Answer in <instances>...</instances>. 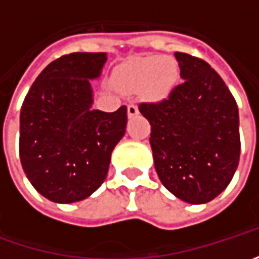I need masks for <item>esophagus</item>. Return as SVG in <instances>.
Returning a JSON list of instances; mask_svg holds the SVG:
<instances>
[{
    "label": "esophagus",
    "instance_id": "obj_1",
    "mask_svg": "<svg viewBox=\"0 0 259 259\" xmlns=\"http://www.w3.org/2000/svg\"><path fill=\"white\" fill-rule=\"evenodd\" d=\"M126 111H128V116H135V115L138 114V108L134 104L128 105V109Z\"/></svg>",
    "mask_w": 259,
    "mask_h": 259
}]
</instances>
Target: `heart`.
Masks as SVG:
<instances>
[{
	"mask_svg": "<svg viewBox=\"0 0 259 259\" xmlns=\"http://www.w3.org/2000/svg\"><path fill=\"white\" fill-rule=\"evenodd\" d=\"M179 76L177 63L171 57H135L121 65L115 72L118 88L126 92L143 89L147 98L160 101L173 91Z\"/></svg>",
	"mask_w": 259,
	"mask_h": 259,
	"instance_id": "heart-1",
	"label": "heart"
}]
</instances>
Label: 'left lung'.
Returning a JSON list of instances; mask_svg holds the SVG:
<instances>
[{"label": "left lung", "instance_id": "1", "mask_svg": "<svg viewBox=\"0 0 259 259\" xmlns=\"http://www.w3.org/2000/svg\"><path fill=\"white\" fill-rule=\"evenodd\" d=\"M183 82L158 104H141L151 125L155 171L168 192L203 204L221 194L239 163L238 105L222 77L202 59L174 53Z\"/></svg>", "mask_w": 259, "mask_h": 259}]
</instances>
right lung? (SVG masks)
<instances>
[{
    "label": "right lung",
    "instance_id": "1",
    "mask_svg": "<svg viewBox=\"0 0 259 259\" xmlns=\"http://www.w3.org/2000/svg\"><path fill=\"white\" fill-rule=\"evenodd\" d=\"M106 53L62 56L37 76L20 112V160L35 190L56 203H73L96 192L111 154L124 137L126 106L94 109L91 80Z\"/></svg>",
    "mask_w": 259,
    "mask_h": 259
}]
</instances>
